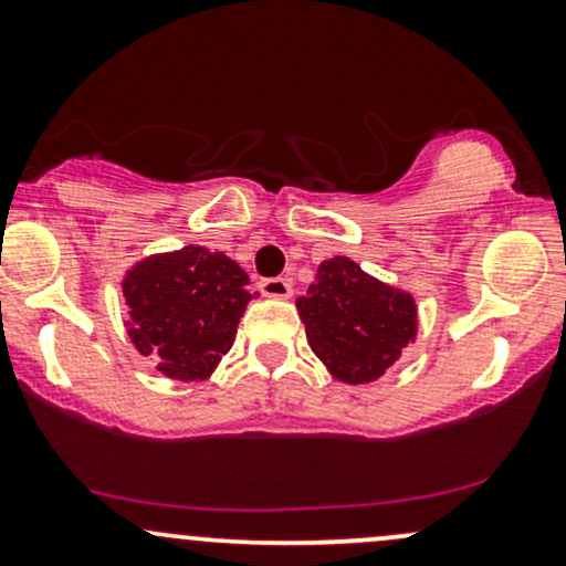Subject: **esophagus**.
<instances>
[{
    "instance_id": "34e87169",
    "label": "esophagus",
    "mask_w": 566,
    "mask_h": 566,
    "mask_svg": "<svg viewBox=\"0 0 566 566\" xmlns=\"http://www.w3.org/2000/svg\"><path fill=\"white\" fill-rule=\"evenodd\" d=\"M258 287H261L265 297H290L292 295V284L282 276L261 279V282H258Z\"/></svg>"
}]
</instances>
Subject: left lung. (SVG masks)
I'll list each match as a JSON object with an SVG mask.
<instances>
[{
	"mask_svg": "<svg viewBox=\"0 0 566 566\" xmlns=\"http://www.w3.org/2000/svg\"><path fill=\"white\" fill-rule=\"evenodd\" d=\"M297 314L314 354L350 386L386 375L418 335L412 295L378 282L343 255L319 265L316 282L297 297Z\"/></svg>",
	"mask_w": 566,
	"mask_h": 566,
	"instance_id": "1",
	"label": "left lung"
}]
</instances>
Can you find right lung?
I'll return each instance as SVG.
<instances>
[{"instance_id": "1", "label": "right lung", "mask_w": 566, "mask_h": 566, "mask_svg": "<svg viewBox=\"0 0 566 566\" xmlns=\"http://www.w3.org/2000/svg\"><path fill=\"white\" fill-rule=\"evenodd\" d=\"M247 274L223 252L188 244L146 258L127 271V333L159 373L205 380L231 348L247 303Z\"/></svg>"}]
</instances>
